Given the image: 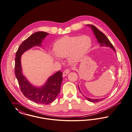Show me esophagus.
<instances>
[{
    "mask_svg": "<svg viewBox=\"0 0 132 132\" xmlns=\"http://www.w3.org/2000/svg\"><path fill=\"white\" fill-rule=\"evenodd\" d=\"M70 72V69H66V70H64V72H63V77H65V76H67Z\"/></svg>",
    "mask_w": 132,
    "mask_h": 132,
    "instance_id": "34e87169",
    "label": "esophagus"
}]
</instances>
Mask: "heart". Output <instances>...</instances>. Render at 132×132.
I'll use <instances>...</instances> for the list:
<instances>
[{"label": "heart", "instance_id": "1", "mask_svg": "<svg viewBox=\"0 0 132 132\" xmlns=\"http://www.w3.org/2000/svg\"><path fill=\"white\" fill-rule=\"evenodd\" d=\"M91 44V40L87 35L65 36L55 42L53 50L57 57L69 56L71 62L77 63L87 52Z\"/></svg>", "mask_w": 132, "mask_h": 132}]
</instances>
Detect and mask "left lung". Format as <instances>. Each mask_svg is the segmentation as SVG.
Segmentation results:
<instances>
[{
    "instance_id": "8db88e82",
    "label": "left lung",
    "mask_w": 132,
    "mask_h": 132,
    "mask_svg": "<svg viewBox=\"0 0 132 132\" xmlns=\"http://www.w3.org/2000/svg\"><path fill=\"white\" fill-rule=\"evenodd\" d=\"M88 26H91L92 27L93 32L94 33V34L98 40V41L100 44L101 46H110L111 48H112L115 51H116L114 47L113 46V45H112L111 42L110 41L108 38L107 37V36L105 35V34H104L102 32L100 31L98 28H97L95 26H94L93 25H88ZM78 88H79V91H80V92H81L79 89V86H78ZM84 96L85 97L86 99H87L88 101L92 102H98L99 101H102L104 99V98H102V99H90V98H87L84 95Z\"/></svg>"
}]
</instances>
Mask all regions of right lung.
<instances>
[{
    "label": "right lung",
    "instance_id": "add662e5",
    "mask_svg": "<svg viewBox=\"0 0 132 132\" xmlns=\"http://www.w3.org/2000/svg\"><path fill=\"white\" fill-rule=\"evenodd\" d=\"M48 34V33L43 31L32 34L19 46L15 58V74L21 92L30 100L45 105L53 102L60 92L63 80L62 72L58 71L50 77L45 85L37 88L30 84L22 75L20 58L21 55L26 50L34 46L41 45L42 39Z\"/></svg>",
    "mask_w": 132,
    "mask_h": 132
}]
</instances>
